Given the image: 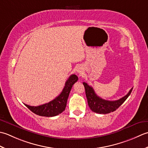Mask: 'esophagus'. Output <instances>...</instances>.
<instances>
[{
    "mask_svg": "<svg viewBox=\"0 0 148 148\" xmlns=\"http://www.w3.org/2000/svg\"><path fill=\"white\" fill-rule=\"evenodd\" d=\"M77 71L78 72V73H80L81 72V70H80V68H78L77 70Z\"/></svg>",
    "mask_w": 148,
    "mask_h": 148,
    "instance_id": "esophagus-1",
    "label": "esophagus"
}]
</instances>
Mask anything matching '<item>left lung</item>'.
Here are the masks:
<instances>
[{
	"label": "left lung",
	"mask_w": 148,
	"mask_h": 148,
	"mask_svg": "<svg viewBox=\"0 0 148 148\" xmlns=\"http://www.w3.org/2000/svg\"><path fill=\"white\" fill-rule=\"evenodd\" d=\"M83 84L85 87L87 103L90 109L92 112L98 114H108L115 111L124 103L133 89V88H132L127 95L115 101H108L99 97L95 93L92 87L87 83L83 82Z\"/></svg>",
	"instance_id": "8db88e82"
}]
</instances>
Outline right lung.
Segmentation results:
<instances>
[{"instance_id":"add662e5","label":"right lung","mask_w":148,"mask_h":148,"mask_svg":"<svg viewBox=\"0 0 148 148\" xmlns=\"http://www.w3.org/2000/svg\"><path fill=\"white\" fill-rule=\"evenodd\" d=\"M78 80L76 75H71L66 80L61 94L49 103L39 106H30L25 104L30 110L40 116L53 117L59 115L65 110L69 95L73 84Z\"/></svg>"}]
</instances>
